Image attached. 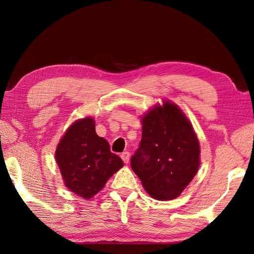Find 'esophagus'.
<instances>
[{
	"mask_svg": "<svg viewBox=\"0 0 254 254\" xmlns=\"http://www.w3.org/2000/svg\"><path fill=\"white\" fill-rule=\"evenodd\" d=\"M121 157H122V160L127 164V163L129 162V159H130V153H129L128 151H125L121 154Z\"/></svg>",
	"mask_w": 254,
	"mask_h": 254,
	"instance_id": "34e87169",
	"label": "esophagus"
}]
</instances>
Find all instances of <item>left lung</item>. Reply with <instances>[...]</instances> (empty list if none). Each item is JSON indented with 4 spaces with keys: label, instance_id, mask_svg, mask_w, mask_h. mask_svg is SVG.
Wrapping results in <instances>:
<instances>
[{
    "label": "left lung",
    "instance_id": "1",
    "mask_svg": "<svg viewBox=\"0 0 254 254\" xmlns=\"http://www.w3.org/2000/svg\"><path fill=\"white\" fill-rule=\"evenodd\" d=\"M131 168L152 198L172 200L183 192L200 166V145L178 106L164 102L142 117V138Z\"/></svg>",
    "mask_w": 254,
    "mask_h": 254
}]
</instances>
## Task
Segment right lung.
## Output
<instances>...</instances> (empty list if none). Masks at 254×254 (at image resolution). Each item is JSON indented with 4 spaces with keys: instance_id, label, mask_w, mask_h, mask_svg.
Returning a JSON list of instances; mask_svg holds the SVG:
<instances>
[{
    "instance_id": "right-lung-1",
    "label": "right lung",
    "mask_w": 254,
    "mask_h": 254,
    "mask_svg": "<svg viewBox=\"0 0 254 254\" xmlns=\"http://www.w3.org/2000/svg\"><path fill=\"white\" fill-rule=\"evenodd\" d=\"M55 159L65 186L75 194L90 199L124 166L110 144L95 132L92 117L75 122L56 148Z\"/></svg>"
}]
</instances>
